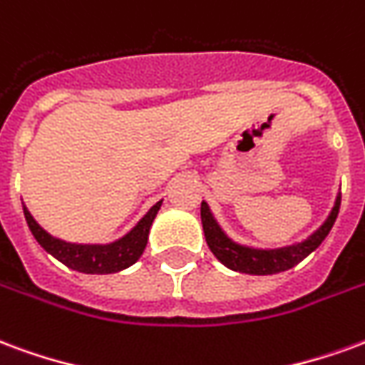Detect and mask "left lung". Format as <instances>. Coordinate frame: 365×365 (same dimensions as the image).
Wrapping results in <instances>:
<instances>
[{"instance_id": "obj_1", "label": "left lung", "mask_w": 365, "mask_h": 365, "mask_svg": "<svg viewBox=\"0 0 365 365\" xmlns=\"http://www.w3.org/2000/svg\"><path fill=\"white\" fill-rule=\"evenodd\" d=\"M339 210L340 196L336 198V204H334L329 220L321 225V230L315 231L303 243L286 247V249H274V251H259V249H249V247L231 243L230 239L223 235L222 230L217 227V223L210 214L206 202H202L200 217L204 235H206V243H208L210 251L215 255V259L220 260L222 264L235 270V272L268 276V274H278L294 268L297 262H302L307 255L315 251L319 245L323 243L324 237L329 235V231L332 230V225L336 222V215H339Z\"/></svg>"}]
</instances>
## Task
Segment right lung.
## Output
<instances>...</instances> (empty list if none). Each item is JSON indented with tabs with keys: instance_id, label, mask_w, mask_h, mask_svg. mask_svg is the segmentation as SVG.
<instances>
[{
	"instance_id": "obj_1",
	"label": "right lung",
	"mask_w": 365,
	"mask_h": 365,
	"mask_svg": "<svg viewBox=\"0 0 365 365\" xmlns=\"http://www.w3.org/2000/svg\"><path fill=\"white\" fill-rule=\"evenodd\" d=\"M159 208H161V202H157L155 206L143 215L126 237L118 239V241H114L110 245L66 243V241H60V239L48 235L46 231L34 222L33 215L29 214V210L25 206H23V212H25V220L29 223V230L33 231L34 239L54 259L63 262L68 268H73L77 272L113 274L132 267L135 260L142 257L143 249L148 245L151 222L155 220Z\"/></svg>"
}]
</instances>
